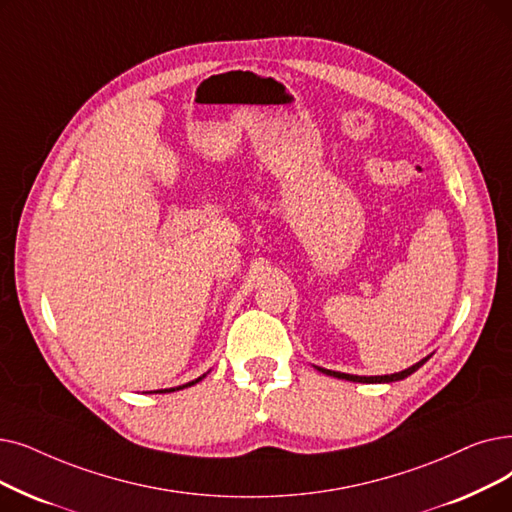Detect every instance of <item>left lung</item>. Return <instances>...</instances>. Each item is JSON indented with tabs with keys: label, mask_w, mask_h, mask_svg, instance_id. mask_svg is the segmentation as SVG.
I'll use <instances>...</instances> for the list:
<instances>
[{
	"label": "left lung",
	"mask_w": 512,
	"mask_h": 512,
	"mask_svg": "<svg viewBox=\"0 0 512 512\" xmlns=\"http://www.w3.org/2000/svg\"><path fill=\"white\" fill-rule=\"evenodd\" d=\"M429 358H431V355H427V358H422L420 362H416L414 366H410V368H406V370H402V372L383 374V376H358V374H345V372L328 370V368H320V366H314V368L320 370V372H324V374H328V376H335V379H343V381H351V383H395V381H404L406 376L414 374Z\"/></svg>",
	"instance_id": "obj_1"
}]
</instances>
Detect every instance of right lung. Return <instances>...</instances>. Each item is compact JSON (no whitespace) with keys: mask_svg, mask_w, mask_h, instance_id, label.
I'll list each match as a JSON object with an SVG mask.
<instances>
[{"mask_svg":"<svg viewBox=\"0 0 512 512\" xmlns=\"http://www.w3.org/2000/svg\"><path fill=\"white\" fill-rule=\"evenodd\" d=\"M207 374H203V376H198L196 381H190V383H186V385H180V387H171V389H159V391H150V393H171V391H180V389H186V387H192V385H196L198 381H203Z\"/></svg>","mask_w":512,"mask_h":512,"instance_id":"obj_1","label":"right lung"}]
</instances>
